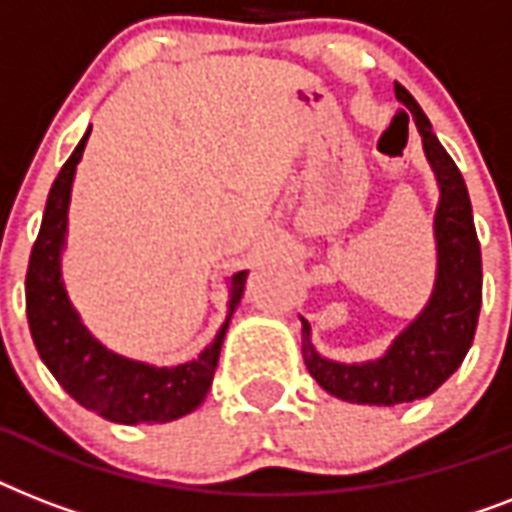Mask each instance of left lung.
<instances>
[{
  "label": "left lung",
  "mask_w": 512,
  "mask_h": 512,
  "mask_svg": "<svg viewBox=\"0 0 512 512\" xmlns=\"http://www.w3.org/2000/svg\"><path fill=\"white\" fill-rule=\"evenodd\" d=\"M396 98L404 103L396 119L417 124L422 151L438 183V207L433 217L436 239V281L428 303L380 358L345 364L321 356L311 340V324H303V358L308 372L329 396L350 404L396 406L430 396L468 356L481 311V244H478L473 207L462 172L433 135L430 119L396 82Z\"/></svg>",
  "instance_id": "left-lung-1"
}]
</instances>
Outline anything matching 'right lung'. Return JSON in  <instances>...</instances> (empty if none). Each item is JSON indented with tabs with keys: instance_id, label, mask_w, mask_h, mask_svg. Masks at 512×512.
Listing matches in <instances>:
<instances>
[{
	"instance_id": "1",
	"label": "right lung",
	"mask_w": 512,
	"mask_h": 512,
	"mask_svg": "<svg viewBox=\"0 0 512 512\" xmlns=\"http://www.w3.org/2000/svg\"><path fill=\"white\" fill-rule=\"evenodd\" d=\"M92 127L84 132L74 154L47 196L42 228L31 249L26 273V316L34 345L60 388L84 409L119 425H154L191 414L207 398L215 377L231 316L244 295L247 271L228 279V316L215 340L199 356L177 366H154L106 348L71 303L63 284V249L68 233V204L76 164L82 162Z\"/></svg>"
}]
</instances>
